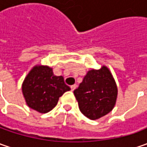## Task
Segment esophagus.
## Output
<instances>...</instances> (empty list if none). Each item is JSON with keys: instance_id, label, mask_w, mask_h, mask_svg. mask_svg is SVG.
<instances>
[{"instance_id": "esophagus-1", "label": "esophagus", "mask_w": 147, "mask_h": 147, "mask_svg": "<svg viewBox=\"0 0 147 147\" xmlns=\"http://www.w3.org/2000/svg\"><path fill=\"white\" fill-rule=\"evenodd\" d=\"M70 88H71V90H72V91H74V90L76 89L77 85L76 84H74V85H72V86H71Z\"/></svg>"}]
</instances>
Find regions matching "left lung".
Listing matches in <instances>:
<instances>
[{"instance_id":"1","label":"left lung","mask_w":147,"mask_h":147,"mask_svg":"<svg viewBox=\"0 0 147 147\" xmlns=\"http://www.w3.org/2000/svg\"><path fill=\"white\" fill-rule=\"evenodd\" d=\"M79 110L90 119H97L110 113L115 107L118 88L106 66L92 69L74 91Z\"/></svg>"}]
</instances>
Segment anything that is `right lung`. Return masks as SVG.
<instances>
[{
	"instance_id": "add662e5",
	"label": "right lung",
	"mask_w": 147,
	"mask_h": 147,
	"mask_svg": "<svg viewBox=\"0 0 147 147\" xmlns=\"http://www.w3.org/2000/svg\"><path fill=\"white\" fill-rule=\"evenodd\" d=\"M70 90L62 76H55L47 65H36L26 76L22 92L27 105L39 113H47L55 108L59 98Z\"/></svg>"
}]
</instances>
